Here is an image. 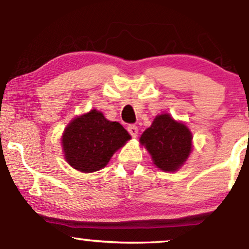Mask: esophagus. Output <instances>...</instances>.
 I'll list each match as a JSON object with an SVG mask.
<instances>
[{
    "label": "esophagus",
    "instance_id": "obj_1",
    "mask_svg": "<svg viewBox=\"0 0 249 249\" xmlns=\"http://www.w3.org/2000/svg\"><path fill=\"white\" fill-rule=\"evenodd\" d=\"M127 131H128V133H130L133 138H137V137H138V132H139V130H138V127L135 126V125H133V124L128 125V126H127Z\"/></svg>",
    "mask_w": 249,
    "mask_h": 249
}]
</instances>
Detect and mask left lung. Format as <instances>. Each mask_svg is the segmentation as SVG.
<instances>
[{"label":"left lung","instance_id":"obj_1","mask_svg":"<svg viewBox=\"0 0 249 249\" xmlns=\"http://www.w3.org/2000/svg\"><path fill=\"white\" fill-rule=\"evenodd\" d=\"M191 133L168 114L159 115L141 135L140 142L151 155L156 166L165 172L177 171L191 151Z\"/></svg>","mask_w":249,"mask_h":249}]
</instances>
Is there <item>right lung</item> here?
<instances>
[{"mask_svg": "<svg viewBox=\"0 0 249 249\" xmlns=\"http://www.w3.org/2000/svg\"><path fill=\"white\" fill-rule=\"evenodd\" d=\"M131 137L117 122L91 110L69 123L62 135V148L68 164L84 173L99 171L110 160L116 150Z\"/></svg>", "mask_w": 249, "mask_h": 249, "instance_id": "right-lung-1", "label": "right lung"}]
</instances>
